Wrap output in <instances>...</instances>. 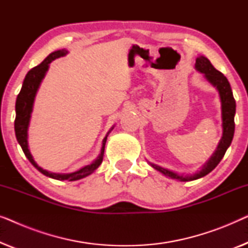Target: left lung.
Here are the masks:
<instances>
[{"label": "left lung", "mask_w": 248, "mask_h": 248, "mask_svg": "<svg viewBox=\"0 0 248 248\" xmlns=\"http://www.w3.org/2000/svg\"><path fill=\"white\" fill-rule=\"evenodd\" d=\"M196 70L200 71V72L203 73L206 78V80L209 81L210 83H212L217 89L219 91L220 94V100H221V110H222V139L220 140V143L217 148V151L213 154L211 159L206 162L204 167L202 168V170H200L198 174L193 176H186V177H183V176H179L175 172L169 171L167 169L159 167V166H155L151 164L152 167L157 169L158 171L162 172V174L166 176H169V177L179 179V181L186 182V181H193V179L201 178L203 176L208 175L209 172H211L213 169H215L221 159L225 155L227 149L229 148L230 143H232V138H233V132H235V121H233V117H235L236 113V101L235 98L232 96V88H230V84L227 80V78L223 76L221 72H219L218 70L215 69V66L212 65L211 62L206 59L204 56H199L196 59L195 63Z\"/></svg>", "instance_id": "1"}]
</instances>
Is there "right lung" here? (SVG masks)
Wrapping results in <instances>:
<instances>
[{"label": "right lung", "instance_id": "1", "mask_svg": "<svg viewBox=\"0 0 248 248\" xmlns=\"http://www.w3.org/2000/svg\"><path fill=\"white\" fill-rule=\"evenodd\" d=\"M67 52L65 49L56 50V52L50 53L48 56L46 57L45 60L43 61L39 65L32 67L31 70L27 73V76L23 80L22 88L20 90V93L16 97V120H15V131H16V140H18L19 144L21 145L23 154L26 155V157L28 158V160L31 162V164L35 166V167L38 169V170L42 172V174L48 176V177H52L54 179H59V181H78V179H81L86 176L90 175L91 172L96 170V169L99 167L104 158V152H105V144H106V138L103 140V147H101V151L99 157H98L96 160H94L93 164L86 166V167L81 168L80 170L71 172V174H55V172H49L45 170V169L40 168L38 165L36 164L35 160H33L31 154H30L28 149V141H27V131H28V125L30 121V114L32 111V105L33 100H35V96L37 90H38L39 84L42 82V80L45 77L46 71L48 70L49 63L54 61L55 59H59L61 56H64ZM113 130V128H111Z\"/></svg>", "mask_w": 248, "mask_h": 248}]
</instances>
